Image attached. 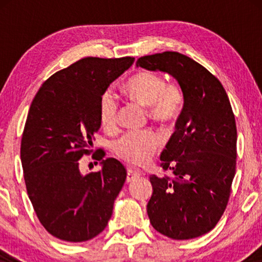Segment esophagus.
Here are the masks:
<instances>
[{"label": "esophagus", "mask_w": 262, "mask_h": 262, "mask_svg": "<svg viewBox=\"0 0 262 262\" xmlns=\"http://www.w3.org/2000/svg\"><path fill=\"white\" fill-rule=\"evenodd\" d=\"M139 177H141V173H139V171L135 170V169H131V168H128V169H127V177H126V181L127 182L134 181L135 179H137Z\"/></svg>", "instance_id": "esophagus-1"}]
</instances>
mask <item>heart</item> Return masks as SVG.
<instances>
[{
  "instance_id": "b5f03b06",
  "label": "heart",
  "mask_w": 262,
  "mask_h": 262,
  "mask_svg": "<svg viewBox=\"0 0 262 262\" xmlns=\"http://www.w3.org/2000/svg\"><path fill=\"white\" fill-rule=\"evenodd\" d=\"M128 98L148 107L146 112L154 123L168 127L177 120L182 106V94L177 85L166 84V78L159 73L142 70L125 83ZM119 98L112 88H107L100 96L99 119L107 131L117 130L119 124ZM160 141L151 130L127 132L117 139L113 151L118 159L132 166H143L155 155Z\"/></svg>"
}]
</instances>
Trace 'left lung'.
<instances>
[{"label":"left lung","mask_w":262,"mask_h":262,"mask_svg":"<svg viewBox=\"0 0 262 262\" xmlns=\"http://www.w3.org/2000/svg\"><path fill=\"white\" fill-rule=\"evenodd\" d=\"M137 66L173 75L185 99L160 157L163 171L174 175L150 177V223L173 239L199 237L224 213L236 173L237 130L228 94L213 74L182 53L143 56Z\"/></svg>","instance_id":"1"}]
</instances>
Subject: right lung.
Instances as JSON below:
<instances>
[{"mask_svg":"<svg viewBox=\"0 0 262 262\" xmlns=\"http://www.w3.org/2000/svg\"><path fill=\"white\" fill-rule=\"evenodd\" d=\"M134 60L85 57L50 76L31 103L20 149L25 184L39 222L63 241L95 237L112 216L126 168L91 146L101 126L100 96ZM89 153L103 169L82 176L78 163Z\"/></svg>","mask_w":262,"mask_h":262,"instance_id":"obj_1","label":"right lung"}]
</instances>
